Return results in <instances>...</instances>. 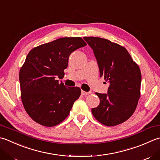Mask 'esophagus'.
<instances>
[{
    "label": "esophagus",
    "mask_w": 160,
    "mask_h": 160,
    "mask_svg": "<svg viewBox=\"0 0 160 160\" xmlns=\"http://www.w3.org/2000/svg\"><path fill=\"white\" fill-rule=\"evenodd\" d=\"M91 92H84V91H83V90L81 91V93H82V95H84V96L88 95V94H89Z\"/></svg>",
    "instance_id": "34e87169"
}]
</instances>
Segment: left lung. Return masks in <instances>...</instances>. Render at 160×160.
<instances>
[{
  "mask_svg": "<svg viewBox=\"0 0 160 160\" xmlns=\"http://www.w3.org/2000/svg\"><path fill=\"white\" fill-rule=\"evenodd\" d=\"M83 39L93 50L100 76L110 83L108 93H96L100 103L92 109L93 117L107 126L123 123L135 111L139 99V67L124 47L100 37Z\"/></svg>",
  "mask_w": 160,
  "mask_h": 160,
  "instance_id": "8db88e82",
  "label": "left lung"
}]
</instances>
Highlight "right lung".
Here are the masks:
<instances>
[{"mask_svg": "<svg viewBox=\"0 0 160 160\" xmlns=\"http://www.w3.org/2000/svg\"><path fill=\"white\" fill-rule=\"evenodd\" d=\"M87 43L81 37H63L34 48L19 72L21 100L28 115L47 127L57 126L69 114L79 98V87L59 82L69 55Z\"/></svg>", "mask_w": 160, "mask_h": 160, "instance_id": "right-lung-1", "label": "right lung"}]
</instances>
